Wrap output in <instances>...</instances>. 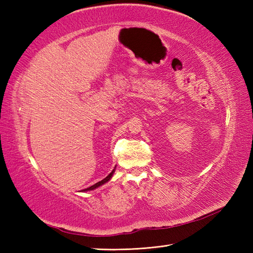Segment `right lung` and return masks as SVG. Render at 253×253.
I'll return each mask as SVG.
<instances>
[{
  "label": "right lung",
  "instance_id": "obj_1",
  "mask_svg": "<svg viewBox=\"0 0 253 253\" xmlns=\"http://www.w3.org/2000/svg\"><path fill=\"white\" fill-rule=\"evenodd\" d=\"M114 171H115V169H113L111 173L107 175L104 179H102L101 181H99V182H96V184H94V185H92L91 187H89V188H87V189H84V190H82V191H89V190H93V189H95V188H98V187H100V186H102V185H104L105 182H107L109 181L111 178H112V176H113V174H114Z\"/></svg>",
  "mask_w": 253,
  "mask_h": 253
}]
</instances>
